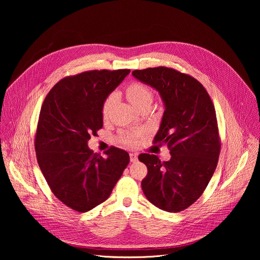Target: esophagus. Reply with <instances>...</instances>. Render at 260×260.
I'll return each mask as SVG.
<instances>
[{"mask_svg":"<svg viewBox=\"0 0 260 260\" xmlns=\"http://www.w3.org/2000/svg\"><path fill=\"white\" fill-rule=\"evenodd\" d=\"M129 158L132 162H136L138 160V154L136 153H129Z\"/></svg>","mask_w":260,"mask_h":260,"instance_id":"esophagus-1","label":"esophagus"}]
</instances>
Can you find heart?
I'll use <instances>...</instances> for the list:
<instances>
[{
  "label": "heart",
  "mask_w": 260,
  "mask_h": 260,
  "mask_svg": "<svg viewBox=\"0 0 260 260\" xmlns=\"http://www.w3.org/2000/svg\"><path fill=\"white\" fill-rule=\"evenodd\" d=\"M123 94L126 98V100L138 110H144L149 109L153 99L154 94L152 89L147 86L146 84L139 82V81H132L123 88ZM115 99L114 95L110 94L106 98L102 105V117L104 120H106L109 115L111 110L113 108ZM144 135L143 131H135V132H124L121 133L118 137V140L120 143H122L125 146L135 147L138 144V140Z\"/></svg>",
  "instance_id": "obj_1"
}]
</instances>
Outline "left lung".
Wrapping results in <instances>:
<instances>
[{"instance_id":"left-lung-1","label":"left lung","mask_w":260,"mask_h":260,"mask_svg":"<svg viewBox=\"0 0 260 260\" xmlns=\"http://www.w3.org/2000/svg\"><path fill=\"white\" fill-rule=\"evenodd\" d=\"M133 76L155 88L165 112L153 143L167 145L169 161L142 153L147 166L142 189L151 204L167 212H181L203 194L216 170L220 137L213 102L203 84L167 67L133 71Z\"/></svg>"}]
</instances>
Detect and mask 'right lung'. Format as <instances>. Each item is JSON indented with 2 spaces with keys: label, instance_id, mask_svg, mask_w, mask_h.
<instances>
[{
  "label": "right lung",
  "instance_id": "right-lung-1",
  "mask_svg": "<svg viewBox=\"0 0 260 260\" xmlns=\"http://www.w3.org/2000/svg\"><path fill=\"white\" fill-rule=\"evenodd\" d=\"M131 70H92L59 80L46 95L35 135L39 167L52 193L76 212L105 202L129 162L111 146L106 157L87 142L103 127L102 105Z\"/></svg>",
  "mask_w": 260,
  "mask_h": 260
}]
</instances>
